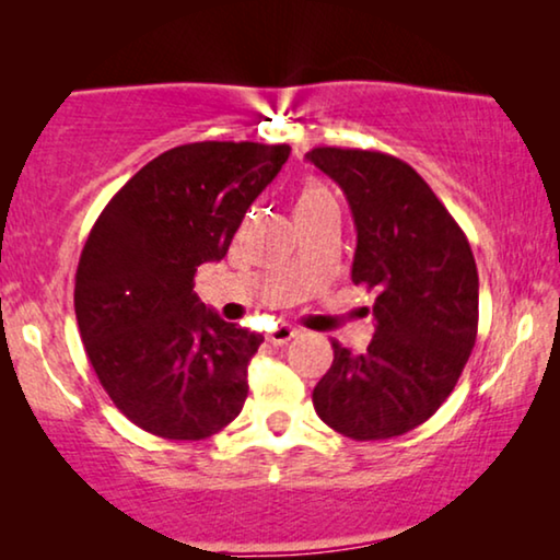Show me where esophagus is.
<instances>
[{"label":"esophagus","instance_id":"obj_1","mask_svg":"<svg viewBox=\"0 0 560 560\" xmlns=\"http://www.w3.org/2000/svg\"><path fill=\"white\" fill-rule=\"evenodd\" d=\"M298 336V331L293 326H288V324H282V326H278V328H272L270 334H267V341L272 343V347H282V343H288L290 339H295Z\"/></svg>","mask_w":560,"mask_h":560}]
</instances>
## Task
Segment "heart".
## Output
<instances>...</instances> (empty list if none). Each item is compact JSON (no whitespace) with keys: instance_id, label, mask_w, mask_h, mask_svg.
Here are the masks:
<instances>
[{"instance_id":"1","label":"heart","mask_w":560,"mask_h":560,"mask_svg":"<svg viewBox=\"0 0 560 560\" xmlns=\"http://www.w3.org/2000/svg\"><path fill=\"white\" fill-rule=\"evenodd\" d=\"M328 201H334L331 194L320 186L318 180H303L301 188H298L295 194V213H303V211H311V209H318V206H324Z\"/></svg>"}]
</instances>
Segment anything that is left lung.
<instances>
[{
    "label": "left lung",
    "mask_w": 560,
    "mask_h": 560,
    "mask_svg": "<svg viewBox=\"0 0 560 560\" xmlns=\"http://www.w3.org/2000/svg\"><path fill=\"white\" fill-rule=\"evenodd\" d=\"M357 224L354 285L374 290L364 354L331 341L313 408L336 433L385 441L425 423L456 387L477 341L479 275L469 240L431 186L377 150L313 148Z\"/></svg>",
    "instance_id": "left-lung-1"
}]
</instances>
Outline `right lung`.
<instances>
[{
    "label": "right lung",
    "mask_w": 560,
    "mask_h": 560,
    "mask_svg": "<svg viewBox=\"0 0 560 560\" xmlns=\"http://www.w3.org/2000/svg\"><path fill=\"white\" fill-rule=\"evenodd\" d=\"M288 155V144H180L137 171L91 226L73 290L81 341L106 395L142 431L201 441L242 412L265 336L206 308L194 278L226 255Z\"/></svg>",
    "instance_id": "add662e5"
}]
</instances>
